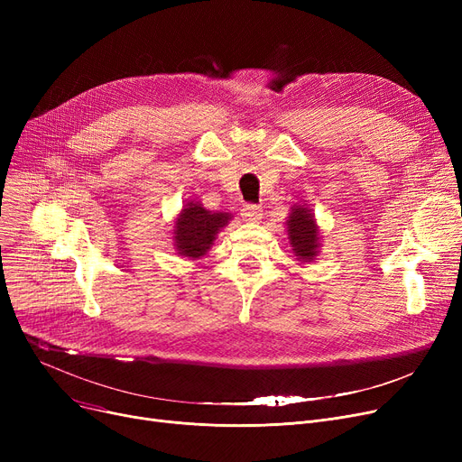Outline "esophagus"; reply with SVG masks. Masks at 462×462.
Segmentation results:
<instances>
[{
  "label": "esophagus",
  "instance_id": "1",
  "mask_svg": "<svg viewBox=\"0 0 462 462\" xmlns=\"http://www.w3.org/2000/svg\"><path fill=\"white\" fill-rule=\"evenodd\" d=\"M241 217H244L249 223H258L262 218V208L254 206V204H247L244 209H241Z\"/></svg>",
  "mask_w": 462,
  "mask_h": 462
}]
</instances>
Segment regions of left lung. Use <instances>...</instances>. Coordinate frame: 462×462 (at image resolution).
<instances>
[{
    "label": "left lung",
    "instance_id": "1",
    "mask_svg": "<svg viewBox=\"0 0 462 462\" xmlns=\"http://www.w3.org/2000/svg\"><path fill=\"white\" fill-rule=\"evenodd\" d=\"M290 247L296 253L298 260L312 262L319 256L320 232L314 221V215L307 206H294L286 221Z\"/></svg>",
    "mask_w": 462,
    "mask_h": 462
}]
</instances>
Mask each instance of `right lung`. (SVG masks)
<instances>
[{
	"mask_svg": "<svg viewBox=\"0 0 462 462\" xmlns=\"http://www.w3.org/2000/svg\"><path fill=\"white\" fill-rule=\"evenodd\" d=\"M230 218V213H211L200 202H187L174 223V247L178 254L192 260L204 256Z\"/></svg>",
	"mask_w": 462,
	"mask_h": 462,
	"instance_id": "add662e5",
	"label": "right lung"
}]
</instances>
